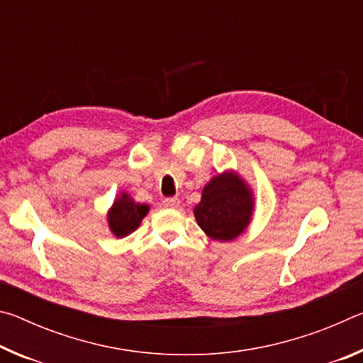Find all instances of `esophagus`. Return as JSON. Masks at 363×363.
Returning <instances> with one entry per match:
<instances>
[{"label": "esophagus", "mask_w": 363, "mask_h": 363, "mask_svg": "<svg viewBox=\"0 0 363 363\" xmlns=\"http://www.w3.org/2000/svg\"><path fill=\"white\" fill-rule=\"evenodd\" d=\"M163 203L167 208H177L181 203V200L177 199V196H168V199L163 200Z\"/></svg>", "instance_id": "34e87169"}]
</instances>
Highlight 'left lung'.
<instances>
[{
    "label": "left lung",
    "instance_id": "8db88e82",
    "mask_svg": "<svg viewBox=\"0 0 363 363\" xmlns=\"http://www.w3.org/2000/svg\"><path fill=\"white\" fill-rule=\"evenodd\" d=\"M255 199L247 182L233 171L214 176L203 187L200 203L194 208L196 224L213 240L230 242L247 229Z\"/></svg>",
    "mask_w": 363,
    "mask_h": 363
}]
</instances>
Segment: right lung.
I'll use <instances>...</instances> for the list:
<instances>
[{
	"mask_svg": "<svg viewBox=\"0 0 363 363\" xmlns=\"http://www.w3.org/2000/svg\"><path fill=\"white\" fill-rule=\"evenodd\" d=\"M149 213V205L136 203L130 195L123 192L108 210V227L115 237H126L138 229L140 220Z\"/></svg>",
	"mask_w": 363,
	"mask_h": 363,
	"instance_id": "obj_1",
	"label": "right lung"
}]
</instances>
